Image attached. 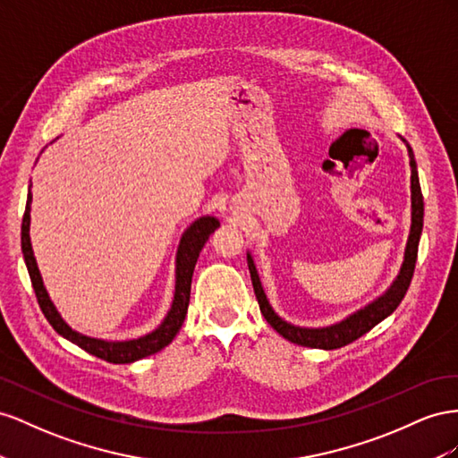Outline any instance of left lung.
Segmentation results:
<instances>
[{"instance_id": "1", "label": "left lung", "mask_w": 458, "mask_h": 458, "mask_svg": "<svg viewBox=\"0 0 458 458\" xmlns=\"http://www.w3.org/2000/svg\"><path fill=\"white\" fill-rule=\"evenodd\" d=\"M407 148H409V157H411V191H412L411 233H409L407 250H404V260H403V267H401L397 280L380 299H376L374 303L360 309L359 312H355V315H351L347 320L330 326V328H299V326H292L285 320H282L268 305L263 287H260V280H259L257 268L253 265V259H251V255H247V265H250L253 290L257 295L260 312H263V317L267 318V322L272 326V328L276 330L282 337H285L287 342L303 345V347H315V349H337V347L349 345L355 342V339H359L360 335L370 332L376 324H380L384 318H387L403 301V297H404V293H407L411 280H412V274H414L416 257H418V242H420L422 225H424V198H422V190H420V180H418L414 153H412L409 143H407Z\"/></svg>"}]
</instances>
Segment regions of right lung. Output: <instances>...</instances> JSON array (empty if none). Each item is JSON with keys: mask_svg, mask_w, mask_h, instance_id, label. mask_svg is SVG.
<instances>
[{"mask_svg": "<svg viewBox=\"0 0 458 458\" xmlns=\"http://www.w3.org/2000/svg\"><path fill=\"white\" fill-rule=\"evenodd\" d=\"M30 203H32V193L29 190V198H26V208L22 215V226H21V247H22L26 268H29V274H30V282L34 287L38 305H40L44 317L47 318V322L51 326H54V330L57 334L67 337L69 342L76 344L81 349L88 351L89 355L99 357V359L113 362V364H128V362L140 360L143 357H149V355H153V352L161 351L163 347H166L173 342L174 335L182 328V324H184L186 312H188L191 276H193L195 263H198V257L203 250V245L207 243L208 236H211V233L220 226L216 218L203 216L199 220H195L193 225L186 230L184 236H182L178 255H176L174 301L159 328L148 335L140 337V339H132V342H103V339H94V337H88V335H82V334L71 330L69 326L64 324V320L59 317V312L55 310L54 303L49 301L47 292L42 284L40 270H38V267H36V259H34L32 245H30V233H29V230H30Z\"/></svg>", "mask_w": 458, "mask_h": 458, "instance_id": "obj_1", "label": "right lung"}]
</instances>
